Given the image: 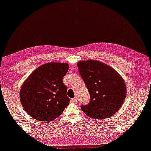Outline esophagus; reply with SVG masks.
<instances>
[{"label": "esophagus", "mask_w": 151, "mask_h": 151, "mask_svg": "<svg viewBox=\"0 0 151 151\" xmlns=\"http://www.w3.org/2000/svg\"><path fill=\"white\" fill-rule=\"evenodd\" d=\"M72 102H73V103H77L78 102V99H77V97H75V98H73V99H72Z\"/></svg>", "instance_id": "34e87169"}]
</instances>
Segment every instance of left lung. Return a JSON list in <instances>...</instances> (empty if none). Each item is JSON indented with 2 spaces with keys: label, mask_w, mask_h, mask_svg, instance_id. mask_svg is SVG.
<instances>
[{
  "label": "left lung",
  "mask_w": 151,
  "mask_h": 151,
  "mask_svg": "<svg viewBox=\"0 0 151 151\" xmlns=\"http://www.w3.org/2000/svg\"><path fill=\"white\" fill-rule=\"evenodd\" d=\"M78 67L90 93V102L81 105L82 110L95 119L114 115L122 106L126 96L123 78L114 68L96 60L80 61Z\"/></svg>",
  "instance_id": "left-lung-1"
}]
</instances>
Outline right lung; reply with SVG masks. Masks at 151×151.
<instances>
[{
    "label": "right lung",
    "mask_w": 151,
    "mask_h": 151,
    "mask_svg": "<svg viewBox=\"0 0 151 151\" xmlns=\"http://www.w3.org/2000/svg\"><path fill=\"white\" fill-rule=\"evenodd\" d=\"M68 70V64L50 62L36 68L25 80L20 90V101L31 117L52 121L61 115L70 101L62 82Z\"/></svg>",
    "instance_id": "obj_1"
}]
</instances>
